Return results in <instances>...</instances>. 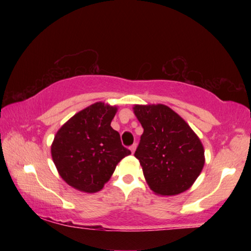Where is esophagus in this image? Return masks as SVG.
<instances>
[{"label":"esophagus","mask_w":251,"mask_h":251,"mask_svg":"<svg viewBox=\"0 0 251 251\" xmlns=\"http://www.w3.org/2000/svg\"><path fill=\"white\" fill-rule=\"evenodd\" d=\"M136 147H137V145H136V144H132V145L129 147V149H130V151H131V153H133V152H135V151H136Z\"/></svg>","instance_id":"esophagus-1"}]
</instances>
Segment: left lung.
Instances as JSON below:
<instances>
[{
    "label": "left lung",
    "mask_w": 251,
    "mask_h": 251,
    "mask_svg": "<svg viewBox=\"0 0 251 251\" xmlns=\"http://www.w3.org/2000/svg\"><path fill=\"white\" fill-rule=\"evenodd\" d=\"M133 111L144 128L135 156L151 190L160 195L188 190L204 164L199 137L166 105H136Z\"/></svg>",
    "instance_id": "8db88e82"
}]
</instances>
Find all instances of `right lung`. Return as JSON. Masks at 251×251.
I'll list each match as a JSON object with an SVG mask.
<instances>
[{
  "label": "right lung",
  "instance_id": "1",
  "mask_svg": "<svg viewBox=\"0 0 251 251\" xmlns=\"http://www.w3.org/2000/svg\"><path fill=\"white\" fill-rule=\"evenodd\" d=\"M116 107L96 102L68 120L51 146L58 173L76 190L95 193L114 173L116 164L131 154L111 126Z\"/></svg>",
  "mask_w": 251,
  "mask_h": 251
}]
</instances>
